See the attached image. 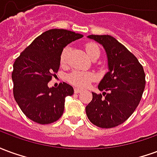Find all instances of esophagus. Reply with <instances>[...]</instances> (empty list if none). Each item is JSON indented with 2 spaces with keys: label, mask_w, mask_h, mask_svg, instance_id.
<instances>
[{
  "label": "esophagus",
  "mask_w": 157,
  "mask_h": 157,
  "mask_svg": "<svg viewBox=\"0 0 157 157\" xmlns=\"http://www.w3.org/2000/svg\"><path fill=\"white\" fill-rule=\"evenodd\" d=\"M81 92H82V90H81V89H79V88L74 89V92H75V93H80Z\"/></svg>",
  "instance_id": "1"
}]
</instances>
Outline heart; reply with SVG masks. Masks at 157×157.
Listing matches in <instances>:
<instances>
[{
  "label": "heart",
  "mask_w": 157,
  "mask_h": 157,
  "mask_svg": "<svg viewBox=\"0 0 157 157\" xmlns=\"http://www.w3.org/2000/svg\"><path fill=\"white\" fill-rule=\"evenodd\" d=\"M85 49L87 55L91 59H94L95 58H98L100 55V49L95 43H92V42L86 43L85 44ZM69 52H70L69 46H65V48L62 49L60 57H59L61 65H65L67 64ZM66 79L71 85L80 87V88H85L95 79V75L91 71H72L67 75Z\"/></svg>",
  "instance_id": "obj_1"
}]
</instances>
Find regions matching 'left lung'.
<instances>
[{"mask_svg":"<svg viewBox=\"0 0 157 157\" xmlns=\"http://www.w3.org/2000/svg\"><path fill=\"white\" fill-rule=\"evenodd\" d=\"M88 38L104 47L109 71L98 85L102 94L92 92V100L86 107V113L96 126L113 128L126 121L138 107L145 89V71L135 55L112 36Z\"/></svg>","mask_w":157,"mask_h":157,"instance_id":"8db88e82","label":"left lung"}]
</instances>
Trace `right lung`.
Segmentation results:
<instances>
[{
  "label": "right lung",
  "instance_id": "add662e5",
  "mask_svg": "<svg viewBox=\"0 0 157 157\" xmlns=\"http://www.w3.org/2000/svg\"><path fill=\"white\" fill-rule=\"evenodd\" d=\"M82 34L66 29H50L37 37L16 59L12 78L13 95L23 113L33 122L47 124L64 113L65 98L74 93L65 82L48 86L59 68L62 49Z\"/></svg>",
  "mask_w": 157,
  "mask_h": 157
}]
</instances>
